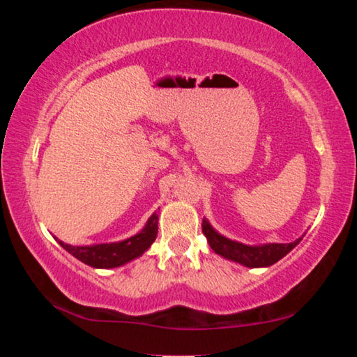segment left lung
<instances>
[{"label":"left lung","mask_w":357,"mask_h":357,"mask_svg":"<svg viewBox=\"0 0 357 357\" xmlns=\"http://www.w3.org/2000/svg\"><path fill=\"white\" fill-rule=\"evenodd\" d=\"M202 228L203 234L208 239L209 247L217 253V255L229 259V261L243 264L245 268H268V266H273L274 263L285 257L287 253L291 252L294 247L301 243V239L304 238V234H302L301 238L289 244L269 243L249 245L239 243V241L229 239L227 236H223L219 231H215L208 219H203Z\"/></svg>","instance_id":"obj_1"}]
</instances>
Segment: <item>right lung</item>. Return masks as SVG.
<instances>
[{"instance_id":"add662e5","label":"right lung","mask_w":357,"mask_h":357,"mask_svg":"<svg viewBox=\"0 0 357 357\" xmlns=\"http://www.w3.org/2000/svg\"><path fill=\"white\" fill-rule=\"evenodd\" d=\"M160 209V208H159ZM157 223H159V213L149 217L144 227L134 236H130L118 243H104L91 245H70L55 238L63 249L68 250L82 263L91 266L96 269H112L128 264L132 259L142 257L146 252L157 236Z\"/></svg>"}]
</instances>
